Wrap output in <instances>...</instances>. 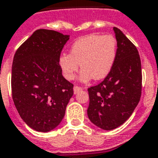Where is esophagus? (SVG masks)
I'll return each mask as SVG.
<instances>
[{
	"instance_id": "obj_1",
	"label": "esophagus",
	"mask_w": 158,
	"mask_h": 158,
	"mask_svg": "<svg viewBox=\"0 0 158 158\" xmlns=\"http://www.w3.org/2000/svg\"><path fill=\"white\" fill-rule=\"evenodd\" d=\"M73 90H74V94H77L78 92L81 91V90H82V88H80V87H78V86H74Z\"/></svg>"
}]
</instances>
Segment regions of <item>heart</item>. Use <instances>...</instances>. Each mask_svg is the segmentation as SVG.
<instances>
[{
	"mask_svg": "<svg viewBox=\"0 0 158 158\" xmlns=\"http://www.w3.org/2000/svg\"><path fill=\"white\" fill-rule=\"evenodd\" d=\"M117 52V40L112 35H88L74 42L70 53L59 56V68L64 78L70 81L75 78L79 66L82 69L80 74L81 81H88L92 78L100 80L110 72Z\"/></svg>",
	"mask_w": 158,
	"mask_h": 158,
	"instance_id": "b5f03b06",
	"label": "heart"
}]
</instances>
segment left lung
I'll return each instance as SVG.
<instances>
[{
	"instance_id": "1",
	"label": "left lung",
	"mask_w": 158,
	"mask_h": 158,
	"mask_svg": "<svg viewBox=\"0 0 158 158\" xmlns=\"http://www.w3.org/2000/svg\"><path fill=\"white\" fill-rule=\"evenodd\" d=\"M113 30L117 52L112 69L102 82L88 89V118L104 130H112L123 124L141 96V62L138 50L119 29Z\"/></svg>"
}]
</instances>
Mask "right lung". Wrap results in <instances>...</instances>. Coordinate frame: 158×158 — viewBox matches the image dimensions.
Here are the masks:
<instances>
[{"instance_id": "obj_1", "label": "right lung", "mask_w": 158, "mask_h": 158, "mask_svg": "<svg viewBox=\"0 0 158 158\" xmlns=\"http://www.w3.org/2000/svg\"><path fill=\"white\" fill-rule=\"evenodd\" d=\"M70 35L35 31L18 48L12 66V94L21 118L38 132L54 129L64 117L73 84L62 76L59 58Z\"/></svg>"}]
</instances>
